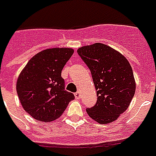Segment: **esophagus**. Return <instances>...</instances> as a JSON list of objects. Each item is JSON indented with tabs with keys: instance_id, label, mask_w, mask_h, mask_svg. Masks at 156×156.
<instances>
[{
	"instance_id": "34e87169",
	"label": "esophagus",
	"mask_w": 156,
	"mask_h": 156,
	"mask_svg": "<svg viewBox=\"0 0 156 156\" xmlns=\"http://www.w3.org/2000/svg\"><path fill=\"white\" fill-rule=\"evenodd\" d=\"M75 97H76V99H80V92L75 93Z\"/></svg>"
}]
</instances>
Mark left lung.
Here are the masks:
<instances>
[{
    "instance_id": "8db88e82",
    "label": "left lung",
    "mask_w": 156,
    "mask_h": 156,
    "mask_svg": "<svg viewBox=\"0 0 156 156\" xmlns=\"http://www.w3.org/2000/svg\"><path fill=\"white\" fill-rule=\"evenodd\" d=\"M90 68L97 103L88 115L100 124L117 120L131 104L136 91L132 66L123 55L106 44L96 43L77 50Z\"/></svg>"
}]
</instances>
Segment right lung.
<instances>
[{
  "label": "right lung",
  "mask_w": 156,
  "mask_h": 156,
  "mask_svg": "<svg viewBox=\"0 0 156 156\" xmlns=\"http://www.w3.org/2000/svg\"><path fill=\"white\" fill-rule=\"evenodd\" d=\"M74 53L70 48H53L39 51L21 71L16 91L27 113L39 122H49L60 117L71 100L65 90L62 71Z\"/></svg>",
  "instance_id": "obj_1"
}]
</instances>
